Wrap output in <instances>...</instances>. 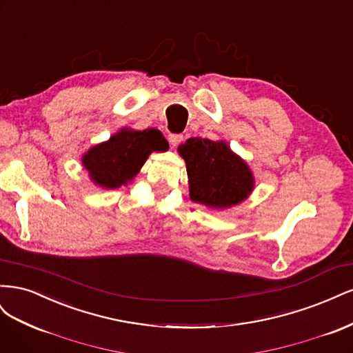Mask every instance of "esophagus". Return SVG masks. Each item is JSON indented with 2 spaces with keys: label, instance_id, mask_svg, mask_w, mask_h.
<instances>
[{
  "label": "esophagus",
  "instance_id": "1",
  "mask_svg": "<svg viewBox=\"0 0 353 353\" xmlns=\"http://www.w3.org/2000/svg\"><path fill=\"white\" fill-rule=\"evenodd\" d=\"M168 140H169V143L172 144L174 147H176V145H179V144H181V141L184 140V137L181 135V134H169Z\"/></svg>",
  "mask_w": 353,
  "mask_h": 353
}]
</instances>
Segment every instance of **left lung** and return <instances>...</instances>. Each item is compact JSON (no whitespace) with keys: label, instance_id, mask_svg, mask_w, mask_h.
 Returning a JSON list of instances; mask_svg holds the SVG:
<instances>
[{"label":"left lung","instance_id":"8db88e82","mask_svg":"<svg viewBox=\"0 0 353 353\" xmlns=\"http://www.w3.org/2000/svg\"><path fill=\"white\" fill-rule=\"evenodd\" d=\"M185 160L190 199L213 209H228L249 197L254 178L225 141L190 138L178 147Z\"/></svg>","mask_w":353,"mask_h":353}]
</instances>
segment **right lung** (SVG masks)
Listing matches in <instances>:
<instances>
[{
	"instance_id": "right-lung-1",
	"label": "right lung",
	"mask_w": 353,
	"mask_h": 353,
	"mask_svg": "<svg viewBox=\"0 0 353 353\" xmlns=\"http://www.w3.org/2000/svg\"><path fill=\"white\" fill-rule=\"evenodd\" d=\"M168 148L166 138L154 128L144 131L123 128L108 141L91 147L83 154L82 165L94 184L117 188L131 183L150 153Z\"/></svg>"
}]
</instances>
